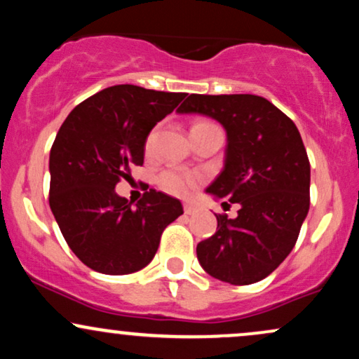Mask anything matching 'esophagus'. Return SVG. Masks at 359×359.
<instances>
[{
	"mask_svg": "<svg viewBox=\"0 0 359 359\" xmlns=\"http://www.w3.org/2000/svg\"><path fill=\"white\" fill-rule=\"evenodd\" d=\"M197 211V208L194 204H191V203H185L184 204V212L185 214H194Z\"/></svg>",
	"mask_w": 359,
	"mask_h": 359,
	"instance_id": "obj_1",
	"label": "esophagus"
}]
</instances>
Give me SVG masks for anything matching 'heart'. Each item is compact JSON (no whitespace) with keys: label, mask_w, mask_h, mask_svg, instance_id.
<instances>
[{"label":"heart","mask_w":359,"mask_h":359,"mask_svg":"<svg viewBox=\"0 0 359 359\" xmlns=\"http://www.w3.org/2000/svg\"><path fill=\"white\" fill-rule=\"evenodd\" d=\"M197 125H208V123H197ZM151 140H154V135L148 138L147 147L151 145ZM158 184L163 191L174 194V196H185V194L192 191L194 184H196V179H194V175L189 174L187 170H184V168L170 167L160 174Z\"/></svg>","instance_id":"1"}]
</instances>
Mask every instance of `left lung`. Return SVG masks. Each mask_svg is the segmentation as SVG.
<instances>
[{"label": "left lung", "instance_id": "left-lung-1", "mask_svg": "<svg viewBox=\"0 0 359 359\" xmlns=\"http://www.w3.org/2000/svg\"><path fill=\"white\" fill-rule=\"evenodd\" d=\"M177 113L224 128V167L205 192L240 204L234 219L216 214V233L197 245V259L221 282H259L295 246L311 204V163L297 126L255 94H191Z\"/></svg>", "mask_w": 359, "mask_h": 359}]
</instances>
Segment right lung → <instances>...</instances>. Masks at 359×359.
<instances>
[{"label": "right lung", "mask_w": 359, "mask_h": 359, "mask_svg": "<svg viewBox=\"0 0 359 359\" xmlns=\"http://www.w3.org/2000/svg\"><path fill=\"white\" fill-rule=\"evenodd\" d=\"M185 93L111 86L82 101L62 123L50 150V209L69 248L104 275L145 269L163 229L184 214L175 197L150 189L133 204L119 197V179L142 165L145 143Z\"/></svg>", "instance_id": "add662e5"}]
</instances>
